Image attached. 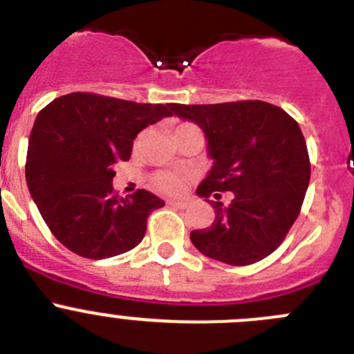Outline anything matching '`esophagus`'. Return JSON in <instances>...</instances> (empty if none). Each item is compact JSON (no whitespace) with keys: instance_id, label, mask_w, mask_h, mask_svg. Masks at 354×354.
Returning <instances> with one entry per match:
<instances>
[{"instance_id":"34e87169","label":"esophagus","mask_w":354,"mask_h":354,"mask_svg":"<svg viewBox=\"0 0 354 354\" xmlns=\"http://www.w3.org/2000/svg\"><path fill=\"white\" fill-rule=\"evenodd\" d=\"M167 204L171 207H176V209H185L188 206V203H185V201H167Z\"/></svg>"}]
</instances>
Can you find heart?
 Listing matches in <instances>:
<instances>
[{
	"mask_svg": "<svg viewBox=\"0 0 354 354\" xmlns=\"http://www.w3.org/2000/svg\"><path fill=\"white\" fill-rule=\"evenodd\" d=\"M183 125H190V124H181L178 125L176 129L183 127ZM185 183V176L180 173H174V171H160V173H155L151 176V187L160 190V192L166 194H178L181 192V188H183Z\"/></svg>",
	"mask_w": 354,
	"mask_h": 354,
	"instance_id": "1",
	"label": "heart"
}]
</instances>
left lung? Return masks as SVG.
<instances>
[{
  "instance_id": "obj_1",
  "label": "left lung",
  "mask_w": 354,
  "mask_h": 354,
  "mask_svg": "<svg viewBox=\"0 0 354 354\" xmlns=\"http://www.w3.org/2000/svg\"><path fill=\"white\" fill-rule=\"evenodd\" d=\"M174 115L206 134L213 167L197 187L214 207L209 229L192 230L203 255L229 266L266 259L295 223L311 178V162L299 124L266 101L169 104ZM220 192H232L229 207Z\"/></svg>"
}]
</instances>
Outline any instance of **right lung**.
I'll return each mask as SVG.
<instances>
[{
	"label": "right lung",
	"instance_id": "right-lung-1",
	"mask_svg": "<svg viewBox=\"0 0 354 354\" xmlns=\"http://www.w3.org/2000/svg\"><path fill=\"white\" fill-rule=\"evenodd\" d=\"M169 104L73 92L36 117L28 145L26 181L55 239L84 259L101 260L136 248L147 220L164 206L148 190L120 197L115 166L129 160L134 138L171 117Z\"/></svg>",
	"mask_w": 354,
	"mask_h": 354
}]
</instances>
